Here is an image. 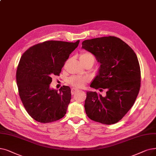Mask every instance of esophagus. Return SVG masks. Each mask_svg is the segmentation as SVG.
Wrapping results in <instances>:
<instances>
[{"mask_svg": "<svg viewBox=\"0 0 156 156\" xmlns=\"http://www.w3.org/2000/svg\"><path fill=\"white\" fill-rule=\"evenodd\" d=\"M78 91H80V90L76 89V88H72V89H71V94L73 95V94H74V93H76Z\"/></svg>", "mask_w": 156, "mask_h": 156, "instance_id": "obj_1", "label": "esophagus"}]
</instances>
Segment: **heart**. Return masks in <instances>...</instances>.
Wrapping results in <instances>:
<instances>
[{
    "label": "heart",
    "instance_id": "heart-1",
    "mask_svg": "<svg viewBox=\"0 0 156 156\" xmlns=\"http://www.w3.org/2000/svg\"><path fill=\"white\" fill-rule=\"evenodd\" d=\"M80 60L81 62H86L88 61H93L94 62V57L92 53L85 51L81 53L80 56ZM87 82V78L81 76H72L68 79V83L73 87H82Z\"/></svg>",
    "mask_w": 156,
    "mask_h": 156
}]
</instances>
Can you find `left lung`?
Segmentation results:
<instances>
[{
	"label": "left lung",
	"instance_id": "left-lung-1",
	"mask_svg": "<svg viewBox=\"0 0 156 156\" xmlns=\"http://www.w3.org/2000/svg\"><path fill=\"white\" fill-rule=\"evenodd\" d=\"M82 48L94 54L101 64L90 87L106 90L105 97L96 92H87V115L101 124H115L131 109L140 91L141 71L137 56L129 46L115 36L85 40Z\"/></svg>",
	"mask_w": 156,
	"mask_h": 156
}]
</instances>
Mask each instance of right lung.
Returning a JSON list of instances; mask_svg holds the SVG:
<instances>
[{
    "label": "right lung",
    "instance_id": "1",
    "mask_svg": "<svg viewBox=\"0 0 156 156\" xmlns=\"http://www.w3.org/2000/svg\"><path fill=\"white\" fill-rule=\"evenodd\" d=\"M79 43L46 41L30 47L20 58L16 74L19 96L29 115L39 122H52L66 115L71 99L69 87L58 91L50 89V84Z\"/></svg>",
    "mask_w": 156,
    "mask_h": 156
}]
</instances>
